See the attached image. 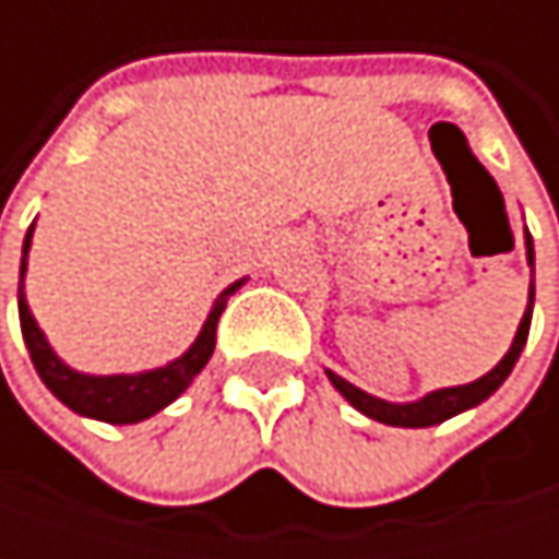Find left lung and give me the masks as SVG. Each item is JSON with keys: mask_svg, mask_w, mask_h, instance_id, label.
Listing matches in <instances>:
<instances>
[{"mask_svg": "<svg viewBox=\"0 0 559 559\" xmlns=\"http://www.w3.org/2000/svg\"><path fill=\"white\" fill-rule=\"evenodd\" d=\"M524 255H527V265L534 272V242H531L527 226H524ZM531 313H534V281L527 287V307H524V317H521V323L514 330V340H511L508 353L499 359L496 369H489L483 379H476L469 385H450V389L427 391L417 401H385V397H376L369 391L356 389L353 382H346L333 369H326V379L359 414H366V417H372L379 424H389V427H433V424H443V420H450V417H456L463 411H473L476 404H483L486 397H492L496 391L502 389V382L511 376V369H514V362H518V356H521V349L527 343Z\"/></svg>", "mask_w": 559, "mask_h": 559, "instance_id": "left-lung-1", "label": "left lung"}]
</instances>
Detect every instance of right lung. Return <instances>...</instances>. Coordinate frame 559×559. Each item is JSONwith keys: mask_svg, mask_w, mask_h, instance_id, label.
Returning <instances> with one entry per match:
<instances>
[{"mask_svg": "<svg viewBox=\"0 0 559 559\" xmlns=\"http://www.w3.org/2000/svg\"><path fill=\"white\" fill-rule=\"evenodd\" d=\"M32 233L35 223L25 236L22 246V269H19V320H22V336L28 346V356L35 362V372L41 376V382L55 394L60 404H67L73 414L90 417V420H103V424H139L155 417L158 411H165L170 401H177L183 391L190 389V382L203 372V366L210 362L213 349H216V323L226 310V300L246 284L249 278L233 281L229 287L219 290V297L213 300L197 340L165 366L155 369H142V372H116V376H93V372H80L73 366H67L55 353V346L48 343L45 330L38 326L28 297H25V272H28V252H32Z\"/></svg>", "mask_w": 559, "mask_h": 559, "instance_id": "add662e5", "label": "right lung"}]
</instances>
